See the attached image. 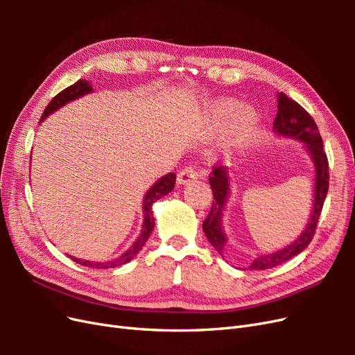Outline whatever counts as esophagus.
<instances>
[{
  "instance_id": "34e87169",
  "label": "esophagus",
  "mask_w": 355,
  "mask_h": 355,
  "mask_svg": "<svg viewBox=\"0 0 355 355\" xmlns=\"http://www.w3.org/2000/svg\"><path fill=\"white\" fill-rule=\"evenodd\" d=\"M198 178V173L197 171L192 168V167H187L180 171V173L178 175V184L179 185H187L189 184V182L196 180Z\"/></svg>"
}]
</instances>
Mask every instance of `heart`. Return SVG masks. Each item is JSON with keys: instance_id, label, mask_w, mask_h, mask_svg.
Masks as SVG:
<instances>
[{"instance_id": "obj_1", "label": "heart", "mask_w": 355, "mask_h": 355, "mask_svg": "<svg viewBox=\"0 0 355 355\" xmlns=\"http://www.w3.org/2000/svg\"><path fill=\"white\" fill-rule=\"evenodd\" d=\"M207 121L213 125L222 128L230 125V141L232 145L240 146L247 139H250L256 132L259 115L253 108L241 110V103L235 99L214 101L204 110Z\"/></svg>"}]
</instances>
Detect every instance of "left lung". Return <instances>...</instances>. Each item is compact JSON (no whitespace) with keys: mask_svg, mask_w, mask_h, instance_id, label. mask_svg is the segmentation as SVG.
<instances>
[{"mask_svg":"<svg viewBox=\"0 0 355 355\" xmlns=\"http://www.w3.org/2000/svg\"><path fill=\"white\" fill-rule=\"evenodd\" d=\"M277 101L278 111L272 125L275 135L302 142L306 153L309 154L311 159H313L314 163L313 210H311L305 230L293 243H290L286 247H283V249L272 253L257 254L253 262L249 265V270H270V268L282 265L288 259H292V257H295L302 250H305L314 237L317 222L329 191V163L323 149V139L320 136L318 127L313 120V116H311L297 102L287 98L283 92L277 94ZM230 180V170L227 167L222 166L213 168L209 178V184L213 191L214 201L211 204L209 216L202 222L204 234H206L207 240L220 256L228 243L227 234L223 231L222 216L231 192Z\"/></svg>","mask_w":355,"mask_h":355,"instance_id":"8db88e82","label":"left lung"}]
</instances>
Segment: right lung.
<instances>
[{
	"label": "right lung",
	"mask_w": 355,
	"mask_h": 355,
	"mask_svg": "<svg viewBox=\"0 0 355 355\" xmlns=\"http://www.w3.org/2000/svg\"><path fill=\"white\" fill-rule=\"evenodd\" d=\"M92 92H93V89H92V85L87 80H80L75 84L69 85V87H67L65 90H62L58 96H55V98L50 101L46 111L42 112V116H41L40 121H44L50 114L56 112L58 110L62 108V106H65L67 103H69L75 99H80L81 96L89 94ZM175 184H176V175L168 173L163 178H159L155 182V184L148 189V192L144 197V201H142V209H144L142 232L137 237V240L132 244L130 249H128L125 253H123L120 257H116V259L110 261V262H93V261H83V259H78V257H73V256H69V257H72V261H75L77 263L93 268V270H94V268H96V270H108V268H116V266L130 262L133 257L139 252H141V249L145 245V243L149 239V235H151V232L154 230L155 223H154V214H153V204L157 200H159L161 197L167 196L168 192L173 191Z\"/></svg>",
	"instance_id": "right-lung-1"
}]
</instances>
